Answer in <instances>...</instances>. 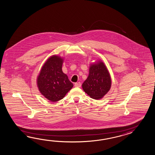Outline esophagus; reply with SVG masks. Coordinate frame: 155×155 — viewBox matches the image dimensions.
<instances>
[{"label": "esophagus", "instance_id": "1", "mask_svg": "<svg viewBox=\"0 0 155 155\" xmlns=\"http://www.w3.org/2000/svg\"><path fill=\"white\" fill-rule=\"evenodd\" d=\"M74 86L76 87H80L81 86V84L80 82H77L74 84Z\"/></svg>", "mask_w": 155, "mask_h": 155}]
</instances>
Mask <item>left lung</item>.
<instances>
[{
	"label": "left lung",
	"instance_id": "left-lung-1",
	"mask_svg": "<svg viewBox=\"0 0 155 155\" xmlns=\"http://www.w3.org/2000/svg\"><path fill=\"white\" fill-rule=\"evenodd\" d=\"M112 80L106 65L102 61L90 64L89 74L82 88L91 98L100 100L110 90Z\"/></svg>",
	"mask_w": 155,
	"mask_h": 155
}]
</instances>
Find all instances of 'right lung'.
Returning a JSON list of instances; mask_svg holds the SVG:
<instances>
[{
	"label": "right lung",
	"instance_id": "obj_1",
	"mask_svg": "<svg viewBox=\"0 0 155 155\" xmlns=\"http://www.w3.org/2000/svg\"><path fill=\"white\" fill-rule=\"evenodd\" d=\"M63 60L59 55L51 56L42 66L37 78L39 92L52 102L63 99L73 87L62 71Z\"/></svg>",
	"mask_w": 155,
	"mask_h": 155
}]
</instances>
